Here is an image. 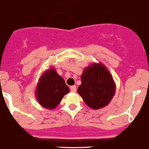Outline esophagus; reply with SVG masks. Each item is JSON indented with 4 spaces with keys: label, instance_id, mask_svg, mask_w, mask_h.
I'll list each match as a JSON object with an SVG mask.
<instances>
[{
    "label": "esophagus",
    "instance_id": "34e87169",
    "mask_svg": "<svg viewBox=\"0 0 149 149\" xmlns=\"http://www.w3.org/2000/svg\"><path fill=\"white\" fill-rule=\"evenodd\" d=\"M70 91H72V92L73 93H75L77 91V88L75 85H72V86H70Z\"/></svg>",
    "mask_w": 149,
    "mask_h": 149
}]
</instances>
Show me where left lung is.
Returning <instances> with one entry per match:
<instances>
[{"mask_svg": "<svg viewBox=\"0 0 149 149\" xmlns=\"http://www.w3.org/2000/svg\"><path fill=\"white\" fill-rule=\"evenodd\" d=\"M78 93L85 104L93 109L107 106L115 94L116 86L112 76L101 63L93 64L81 75Z\"/></svg>", "mask_w": 149, "mask_h": 149, "instance_id": "obj_1", "label": "left lung"}]
</instances>
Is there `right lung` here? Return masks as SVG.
Instances as JSON below:
<instances>
[{
	"mask_svg": "<svg viewBox=\"0 0 149 149\" xmlns=\"http://www.w3.org/2000/svg\"><path fill=\"white\" fill-rule=\"evenodd\" d=\"M70 92L64 79L51 68L41 75L37 85L35 94L42 107L48 109L56 108L64 95Z\"/></svg>",
	"mask_w": 149,
	"mask_h": 149,
	"instance_id": "right-lung-1",
	"label": "right lung"
}]
</instances>
